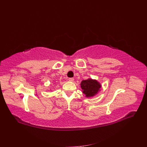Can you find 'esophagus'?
<instances>
[{
	"label": "esophagus",
	"instance_id": "1",
	"mask_svg": "<svg viewBox=\"0 0 147 147\" xmlns=\"http://www.w3.org/2000/svg\"><path fill=\"white\" fill-rule=\"evenodd\" d=\"M69 82H74V78H69Z\"/></svg>",
	"mask_w": 147,
	"mask_h": 147
}]
</instances>
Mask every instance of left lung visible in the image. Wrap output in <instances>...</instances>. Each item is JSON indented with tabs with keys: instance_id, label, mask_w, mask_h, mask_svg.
<instances>
[{
	"instance_id": "left-lung-1",
	"label": "left lung",
	"mask_w": 147,
	"mask_h": 147,
	"mask_svg": "<svg viewBox=\"0 0 147 147\" xmlns=\"http://www.w3.org/2000/svg\"><path fill=\"white\" fill-rule=\"evenodd\" d=\"M83 94L86 97H92L100 91L101 84L96 80L88 78L83 80L80 83Z\"/></svg>"
}]
</instances>
